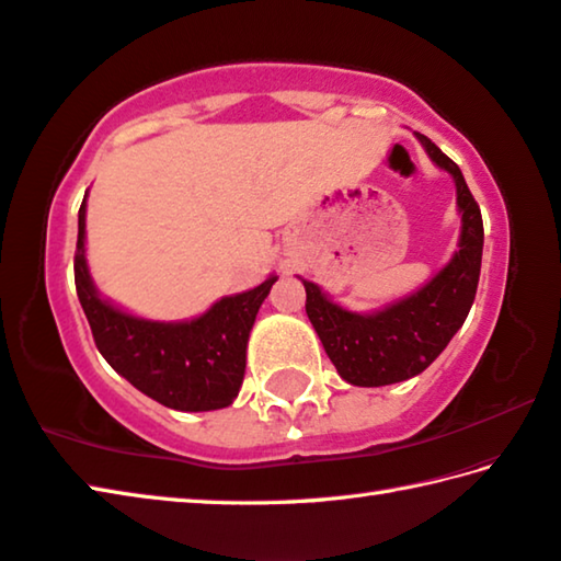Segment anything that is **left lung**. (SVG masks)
I'll return each mask as SVG.
<instances>
[{"instance_id": "8db88e82", "label": "left lung", "mask_w": 561, "mask_h": 561, "mask_svg": "<svg viewBox=\"0 0 561 561\" xmlns=\"http://www.w3.org/2000/svg\"><path fill=\"white\" fill-rule=\"evenodd\" d=\"M416 137L434 164L449 171L456 181L463 228L454 260L412 297L365 316L341 309L313 282L304 279L309 321L319 333L325 355L343 380L358 387L402 382L430 368L463 325L481 277V208L468 191L461 169L430 137L420 131Z\"/></svg>"}]
</instances>
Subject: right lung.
<instances>
[{"label":"right lung","instance_id":"add662e5","mask_svg":"<svg viewBox=\"0 0 561 561\" xmlns=\"http://www.w3.org/2000/svg\"><path fill=\"white\" fill-rule=\"evenodd\" d=\"M76 291L98 351L139 392L181 412L220 410L245 378L250 329L277 277L220 299L198 319L157 323L135 319L98 297L85 264V201L78 210Z\"/></svg>","mask_w":561,"mask_h":561}]
</instances>
